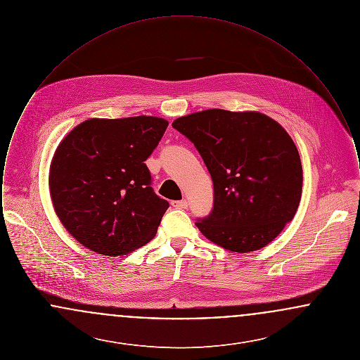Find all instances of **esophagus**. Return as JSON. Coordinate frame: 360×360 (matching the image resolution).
Listing matches in <instances>:
<instances>
[{
	"label": "esophagus",
	"instance_id": "1",
	"mask_svg": "<svg viewBox=\"0 0 360 360\" xmlns=\"http://www.w3.org/2000/svg\"><path fill=\"white\" fill-rule=\"evenodd\" d=\"M172 205L176 209H186L188 207V201L182 200V201H172Z\"/></svg>",
	"mask_w": 360,
	"mask_h": 360
}]
</instances>
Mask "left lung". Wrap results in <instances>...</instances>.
<instances>
[{
    "mask_svg": "<svg viewBox=\"0 0 360 360\" xmlns=\"http://www.w3.org/2000/svg\"><path fill=\"white\" fill-rule=\"evenodd\" d=\"M172 127L195 146L214 188L212 213L195 225L206 239L247 254L290 223L302 194V165L285 128L260 112L207 109Z\"/></svg>",
    "mask_w": 360,
    "mask_h": 360,
    "instance_id": "left-lung-1",
    "label": "left lung"
}]
</instances>
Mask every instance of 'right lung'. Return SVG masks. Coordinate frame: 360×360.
<instances>
[{
	"label": "right lung",
	"mask_w": 360,
	"mask_h": 360,
	"mask_svg": "<svg viewBox=\"0 0 360 360\" xmlns=\"http://www.w3.org/2000/svg\"><path fill=\"white\" fill-rule=\"evenodd\" d=\"M167 125L154 116L89 119L59 143L49 176L52 205L86 248L121 257L154 239L169 202L155 194L144 160Z\"/></svg>",
	"instance_id": "obj_1"
}]
</instances>
